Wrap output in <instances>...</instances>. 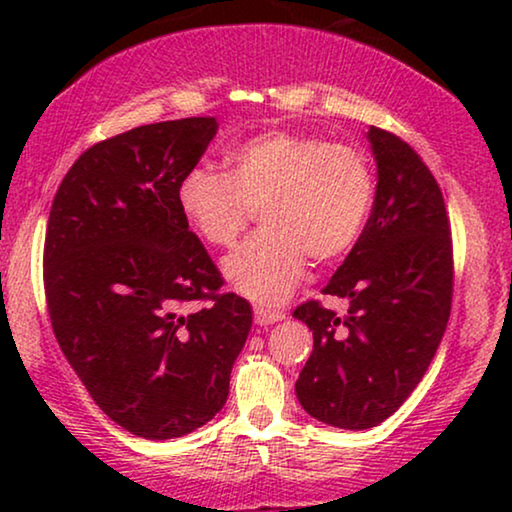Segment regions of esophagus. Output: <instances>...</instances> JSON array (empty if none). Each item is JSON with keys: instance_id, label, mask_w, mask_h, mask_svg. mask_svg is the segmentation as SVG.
<instances>
[{"instance_id": "esophagus-1", "label": "esophagus", "mask_w": 512, "mask_h": 512, "mask_svg": "<svg viewBox=\"0 0 512 512\" xmlns=\"http://www.w3.org/2000/svg\"><path fill=\"white\" fill-rule=\"evenodd\" d=\"M282 319H284L282 310H272V307H254V321L258 326H270Z\"/></svg>"}]
</instances>
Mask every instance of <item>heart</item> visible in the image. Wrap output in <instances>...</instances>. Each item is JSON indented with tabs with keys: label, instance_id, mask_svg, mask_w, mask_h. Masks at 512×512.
I'll return each mask as SVG.
<instances>
[{
	"label": "heart",
	"instance_id": "1",
	"mask_svg": "<svg viewBox=\"0 0 512 512\" xmlns=\"http://www.w3.org/2000/svg\"><path fill=\"white\" fill-rule=\"evenodd\" d=\"M226 163L228 174L191 167L177 202L188 226L219 249L233 247L258 209L263 230L223 265L242 296L277 303L296 289L307 258L333 263L359 240L375 191L361 146L268 130L230 149Z\"/></svg>",
	"mask_w": 512,
	"mask_h": 512
}]
</instances>
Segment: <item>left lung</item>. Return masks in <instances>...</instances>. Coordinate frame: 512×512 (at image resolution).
<instances>
[{"mask_svg": "<svg viewBox=\"0 0 512 512\" xmlns=\"http://www.w3.org/2000/svg\"><path fill=\"white\" fill-rule=\"evenodd\" d=\"M377 193L359 242L321 293L293 310L314 335L296 382L303 408L338 429H370L401 408L436 354L452 310L450 216L436 177L394 132L370 128Z\"/></svg>", "mask_w": 512, "mask_h": 512, "instance_id": "1", "label": "left lung"}]
</instances>
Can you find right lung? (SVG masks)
I'll use <instances>...</instances> for the list:
<instances>
[{
    "label": "right lung",
    "instance_id": "add662e5",
    "mask_svg": "<svg viewBox=\"0 0 512 512\" xmlns=\"http://www.w3.org/2000/svg\"><path fill=\"white\" fill-rule=\"evenodd\" d=\"M216 128L214 118H181L97 142L69 167L48 216L55 338L104 415L139 438L207 424L251 328V305L221 291L177 202Z\"/></svg>",
    "mask_w": 512,
    "mask_h": 512
}]
</instances>
